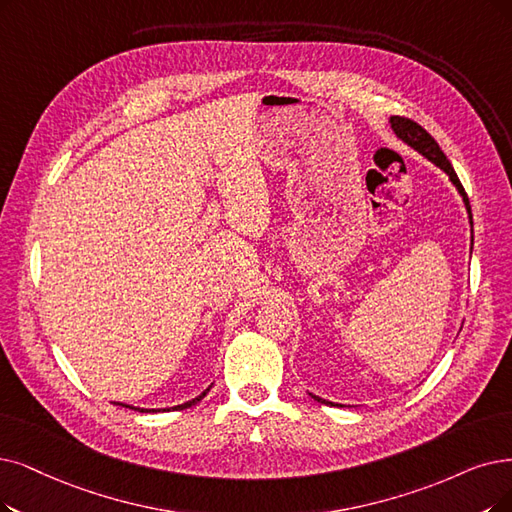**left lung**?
Here are the masks:
<instances>
[{
  "mask_svg": "<svg viewBox=\"0 0 512 512\" xmlns=\"http://www.w3.org/2000/svg\"><path fill=\"white\" fill-rule=\"evenodd\" d=\"M391 128H393V132L397 134V138H401L405 145H410L414 151H418L420 155H424L428 161L431 163H435L437 168H441L447 176H449V180H452V185L458 189V193L462 195V199H464V206H466V212H468V218H470V224H473V214H470V203H468V197H466V191H464V187H462V182L458 180V174L454 172V168H452V163H449V159L445 157V153L441 151V147L437 145V140L428 134L422 126H418L416 121H412V119H407V117H399V115H393L391 117ZM315 401H319V403H325V405H338V407H342L340 403H332V401H325V399H321V397H315L313 393H309Z\"/></svg>",
  "mask_w": 512,
  "mask_h": 512,
  "instance_id": "obj_1",
  "label": "left lung"
}]
</instances>
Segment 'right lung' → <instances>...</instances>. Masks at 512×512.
I'll return each instance as SVG.
<instances>
[{
  "label": "right lung",
  "mask_w": 512,
  "mask_h": 512,
  "mask_svg": "<svg viewBox=\"0 0 512 512\" xmlns=\"http://www.w3.org/2000/svg\"><path fill=\"white\" fill-rule=\"evenodd\" d=\"M208 391H210V386L206 388V391H203L199 397H195V399H191V401H187V403H182V405H174V407H163V410H145V407H132V405H126V403H117V405H124V407H130V410H136V412H142V414H155V412H170V410H187V407H191V405H195L197 401H201L203 397L208 395Z\"/></svg>",
  "instance_id": "obj_1"
}]
</instances>
